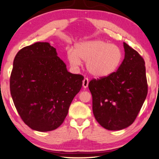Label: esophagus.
Masks as SVG:
<instances>
[{"label":"esophagus","instance_id":"34e87169","mask_svg":"<svg viewBox=\"0 0 159 159\" xmlns=\"http://www.w3.org/2000/svg\"><path fill=\"white\" fill-rule=\"evenodd\" d=\"M88 84H89V80H88V78H84L82 82L83 87L87 88L88 87Z\"/></svg>","mask_w":159,"mask_h":159}]
</instances>
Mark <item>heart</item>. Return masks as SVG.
<instances>
[{"label":"heart","instance_id":"obj_1","mask_svg":"<svg viewBox=\"0 0 159 159\" xmlns=\"http://www.w3.org/2000/svg\"><path fill=\"white\" fill-rule=\"evenodd\" d=\"M70 66L77 68L86 61V68L90 75L97 78L110 76L121 63L123 53L118 46L105 41L94 39L77 43L74 50L67 53Z\"/></svg>","mask_w":159,"mask_h":159}]
</instances>
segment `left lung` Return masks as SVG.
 Instances as JSON below:
<instances>
[{
  "label": "left lung",
  "instance_id": "left-lung-1",
  "mask_svg": "<svg viewBox=\"0 0 159 159\" xmlns=\"http://www.w3.org/2000/svg\"><path fill=\"white\" fill-rule=\"evenodd\" d=\"M123 46L125 58L118 70L89 83L93 116L108 130H120L133 123L147 95L144 59L126 43Z\"/></svg>",
  "mask_w": 159,
  "mask_h": 159
}]
</instances>
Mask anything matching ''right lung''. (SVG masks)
I'll list each match as a JSON object with an SVG mask.
<instances>
[{"mask_svg": "<svg viewBox=\"0 0 159 159\" xmlns=\"http://www.w3.org/2000/svg\"><path fill=\"white\" fill-rule=\"evenodd\" d=\"M84 77L67 71L56 49L36 42L18 52L10 80L15 108L34 130L51 131L63 123Z\"/></svg>", "mask_w": 159, "mask_h": 159, "instance_id": "right-lung-1", "label": "right lung"}]
</instances>
